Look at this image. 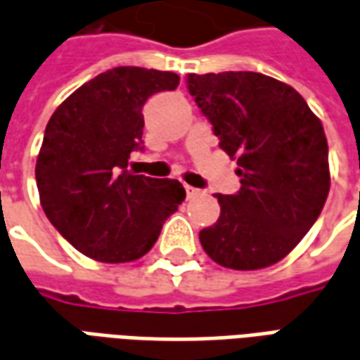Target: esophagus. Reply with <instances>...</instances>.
Returning a JSON list of instances; mask_svg holds the SVG:
<instances>
[{
	"instance_id": "esophagus-1",
	"label": "esophagus",
	"mask_w": 360,
	"mask_h": 360,
	"mask_svg": "<svg viewBox=\"0 0 360 360\" xmlns=\"http://www.w3.org/2000/svg\"><path fill=\"white\" fill-rule=\"evenodd\" d=\"M184 190H186V195H188V198H193V195H198V192H200L198 188H193V186H190V184H186Z\"/></svg>"
}]
</instances>
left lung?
I'll list each match as a JSON object with an SVG mask.
<instances>
[{"label": "left lung", "mask_w": 360, "mask_h": 360, "mask_svg": "<svg viewBox=\"0 0 360 360\" xmlns=\"http://www.w3.org/2000/svg\"><path fill=\"white\" fill-rule=\"evenodd\" d=\"M188 89L219 147L236 159L242 184L236 195L217 193L221 217L201 231V246L229 269L274 266L302 240L328 200L322 122L292 86L264 73H190Z\"/></svg>", "instance_id": "1"}]
</instances>
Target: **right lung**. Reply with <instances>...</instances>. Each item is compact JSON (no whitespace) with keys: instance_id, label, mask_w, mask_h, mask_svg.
Wrapping results in <instances>:
<instances>
[{"instance_id":"add662e5","label":"right lung","mask_w":360,"mask_h":360,"mask_svg":"<svg viewBox=\"0 0 360 360\" xmlns=\"http://www.w3.org/2000/svg\"><path fill=\"white\" fill-rule=\"evenodd\" d=\"M178 83L172 71L114 68L52 114L34 168L40 205L81 254L104 264L139 259L184 201L178 180L127 172L129 153L143 143V104Z\"/></svg>"}]
</instances>
